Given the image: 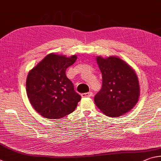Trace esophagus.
<instances>
[{
	"mask_svg": "<svg viewBox=\"0 0 161 161\" xmlns=\"http://www.w3.org/2000/svg\"><path fill=\"white\" fill-rule=\"evenodd\" d=\"M92 95V93L91 92H86V93H83L81 94V96L83 97H91Z\"/></svg>",
	"mask_w": 161,
	"mask_h": 161,
	"instance_id": "34e87169",
	"label": "esophagus"
}]
</instances>
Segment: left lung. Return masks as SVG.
<instances>
[{
  "mask_svg": "<svg viewBox=\"0 0 161 161\" xmlns=\"http://www.w3.org/2000/svg\"><path fill=\"white\" fill-rule=\"evenodd\" d=\"M102 73L103 86L94 97L95 104L104 114L118 117L136 105L140 96L138 76L131 66L118 56L96 57Z\"/></svg>",
  "mask_w": 161,
  "mask_h": 161,
  "instance_id": "obj_1",
  "label": "left lung"
}]
</instances>
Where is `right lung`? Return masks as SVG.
Instances as JSON below:
<instances>
[{
  "mask_svg": "<svg viewBox=\"0 0 161 161\" xmlns=\"http://www.w3.org/2000/svg\"><path fill=\"white\" fill-rule=\"evenodd\" d=\"M76 59V55L67 57L51 53L28 73V99L33 108L43 117L61 119L77 107L81 97L75 92L73 84L66 75V69Z\"/></svg>",
  "mask_w": 161,
  "mask_h": 161,
  "instance_id": "right-lung-1",
  "label": "right lung"
}]
</instances>
